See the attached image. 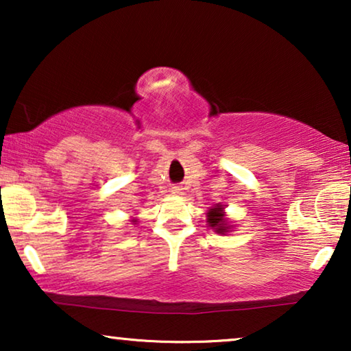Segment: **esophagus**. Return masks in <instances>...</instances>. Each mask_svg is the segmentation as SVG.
Returning a JSON list of instances; mask_svg holds the SVG:
<instances>
[{
    "label": "esophagus",
    "mask_w": 351,
    "mask_h": 351,
    "mask_svg": "<svg viewBox=\"0 0 351 351\" xmlns=\"http://www.w3.org/2000/svg\"><path fill=\"white\" fill-rule=\"evenodd\" d=\"M172 193H176V195H180L182 193V186H172Z\"/></svg>",
    "instance_id": "34e87169"
}]
</instances>
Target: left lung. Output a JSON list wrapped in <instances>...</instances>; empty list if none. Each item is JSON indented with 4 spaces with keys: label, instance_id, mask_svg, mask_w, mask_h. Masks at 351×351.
<instances>
[{
    "label": "left lung",
    "instance_id": "obj_1",
    "mask_svg": "<svg viewBox=\"0 0 351 351\" xmlns=\"http://www.w3.org/2000/svg\"><path fill=\"white\" fill-rule=\"evenodd\" d=\"M223 208L220 204L215 206V208H213L208 213V223L209 227L215 228V232L217 233H225L228 230L227 227V220L223 219Z\"/></svg>",
    "mask_w": 351,
    "mask_h": 351
}]
</instances>
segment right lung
Masks as SVG:
<instances>
[{"label":"right lung","instance_id":"right-lung-1","mask_svg":"<svg viewBox=\"0 0 351 351\" xmlns=\"http://www.w3.org/2000/svg\"><path fill=\"white\" fill-rule=\"evenodd\" d=\"M132 222H134V220H132Z\"/></svg>","mask_w":351,"mask_h":351}]
</instances>
